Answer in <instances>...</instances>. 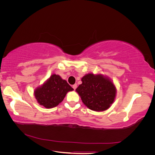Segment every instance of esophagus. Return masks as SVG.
<instances>
[{
    "label": "esophagus",
    "instance_id": "34e87169",
    "mask_svg": "<svg viewBox=\"0 0 155 155\" xmlns=\"http://www.w3.org/2000/svg\"><path fill=\"white\" fill-rule=\"evenodd\" d=\"M72 87H73V88L74 89V90H76V88H77V84H76H76H74V85H73Z\"/></svg>",
    "mask_w": 155,
    "mask_h": 155
}]
</instances>
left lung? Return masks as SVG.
<instances>
[{
    "mask_svg": "<svg viewBox=\"0 0 155 155\" xmlns=\"http://www.w3.org/2000/svg\"><path fill=\"white\" fill-rule=\"evenodd\" d=\"M81 81L76 91L84 105L96 112L110 108L116 98V88L109 78L101 74L89 73L81 78Z\"/></svg>",
    "mask_w": 155,
    "mask_h": 155,
    "instance_id": "8db88e82",
    "label": "left lung"
}]
</instances>
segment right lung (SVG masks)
<instances>
[{"label":"right lung","mask_w":155,"mask_h":155,"mask_svg":"<svg viewBox=\"0 0 155 155\" xmlns=\"http://www.w3.org/2000/svg\"><path fill=\"white\" fill-rule=\"evenodd\" d=\"M73 90L66 80L59 75L52 74L43 85L35 89L34 96L40 105L51 109L58 106L67 94Z\"/></svg>","instance_id":"right-lung-1"}]
</instances>
